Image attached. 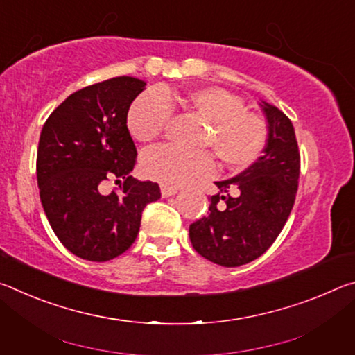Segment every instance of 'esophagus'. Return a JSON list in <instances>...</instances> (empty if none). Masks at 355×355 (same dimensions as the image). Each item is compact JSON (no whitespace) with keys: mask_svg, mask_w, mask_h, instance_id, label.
Wrapping results in <instances>:
<instances>
[{"mask_svg":"<svg viewBox=\"0 0 355 355\" xmlns=\"http://www.w3.org/2000/svg\"><path fill=\"white\" fill-rule=\"evenodd\" d=\"M177 192H178V188H173V186H166V184L161 186V196H163V197L175 196Z\"/></svg>","mask_w":355,"mask_h":355,"instance_id":"obj_1","label":"esophagus"}]
</instances>
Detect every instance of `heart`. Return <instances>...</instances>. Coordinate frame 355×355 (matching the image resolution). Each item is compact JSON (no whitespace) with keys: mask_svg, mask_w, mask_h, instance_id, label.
I'll return each mask as SVG.
<instances>
[{"mask_svg":"<svg viewBox=\"0 0 355 355\" xmlns=\"http://www.w3.org/2000/svg\"><path fill=\"white\" fill-rule=\"evenodd\" d=\"M173 105H182L209 123L207 144L220 163L233 172H241L260 158L268 141V127L254 112L245 111L244 101L225 89L207 86L188 89L183 94L147 91L131 103L127 127L133 139L150 142L166 128ZM141 167L146 177L166 186H183L192 180L211 175L216 169L207 152L159 146L142 153Z\"/></svg>","mask_w":355,"mask_h":355,"instance_id":"b5f03b06","label":"heart"}]
</instances>
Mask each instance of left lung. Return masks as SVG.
<instances>
[{
    "label": "left lung",
    "instance_id": "8db88e82",
    "mask_svg": "<svg viewBox=\"0 0 355 355\" xmlns=\"http://www.w3.org/2000/svg\"><path fill=\"white\" fill-rule=\"evenodd\" d=\"M260 106L268 120L263 155L236 177L216 182L219 192L208 214L189 225L192 248L225 268L254 261L271 248L296 199L300 155L293 123L274 105L261 100Z\"/></svg>",
    "mask_w": 355,
    "mask_h": 355
}]
</instances>
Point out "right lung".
I'll use <instances>...</instances> for the list:
<instances>
[{"mask_svg": "<svg viewBox=\"0 0 355 355\" xmlns=\"http://www.w3.org/2000/svg\"><path fill=\"white\" fill-rule=\"evenodd\" d=\"M146 81L117 76L71 94L50 114L37 150L40 202L59 241L89 261H107L131 248L147 203L158 200V183L130 175L136 147L127 127L133 100ZM107 179L120 195H103Z\"/></svg>", "mask_w": 355, "mask_h": 355, "instance_id": "add662e5", "label": "right lung"}]
</instances>
